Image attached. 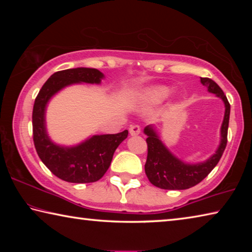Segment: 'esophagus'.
<instances>
[{
	"label": "esophagus",
	"instance_id": "obj_1",
	"mask_svg": "<svg viewBox=\"0 0 252 252\" xmlns=\"http://www.w3.org/2000/svg\"><path fill=\"white\" fill-rule=\"evenodd\" d=\"M129 131L131 135H138L141 132V129H140L139 126H131Z\"/></svg>",
	"mask_w": 252,
	"mask_h": 252
}]
</instances>
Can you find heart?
<instances>
[{
	"mask_svg": "<svg viewBox=\"0 0 252 252\" xmlns=\"http://www.w3.org/2000/svg\"><path fill=\"white\" fill-rule=\"evenodd\" d=\"M172 93V88L169 85H153L143 92V100L147 103L159 104L167 100Z\"/></svg>",
	"mask_w": 252,
	"mask_h": 252,
	"instance_id": "b5f03b06",
	"label": "heart"
}]
</instances>
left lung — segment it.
<instances>
[{
  "label": "left lung",
  "instance_id": "8db88e82",
  "mask_svg": "<svg viewBox=\"0 0 252 252\" xmlns=\"http://www.w3.org/2000/svg\"><path fill=\"white\" fill-rule=\"evenodd\" d=\"M200 82L224 104V117L220 129V143L216 152L206 161L189 163L179 159L162 142L155 126L144 127L148 143V157L144 164L146 174L153 186L165 190H185L201 182L212 169L218 164L227 146V135L230 117V104L223 91L215 81L209 78H200Z\"/></svg>",
  "mask_w": 252,
  "mask_h": 252
}]
</instances>
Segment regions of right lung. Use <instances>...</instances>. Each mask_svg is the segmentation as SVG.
I'll return each mask as SVG.
<instances>
[{
    "instance_id": "right-lung-1",
    "label": "right lung",
    "mask_w": 252,
    "mask_h": 252,
    "mask_svg": "<svg viewBox=\"0 0 252 252\" xmlns=\"http://www.w3.org/2000/svg\"><path fill=\"white\" fill-rule=\"evenodd\" d=\"M104 74L91 67H75L55 72L43 84L33 106V141L40 159L54 176L66 182L90 183L104 176L114 151L126 139L127 130L117 134H95L75 146L52 141L46 130V106L63 89L73 84H101Z\"/></svg>"
}]
</instances>
